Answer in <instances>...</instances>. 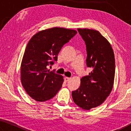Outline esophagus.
<instances>
[{
    "mask_svg": "<svg viewBox=\"0 0 131 131\" xmlns=\"http://www.w3.org/2000/svg\"><path fill=\"white\" fill-rule=\"evenodd\" d=\"M71 79L70 78H68V77H65V78H64V81H65L66 82H68Z\"/></svg>",
    "mask_w": 131,
    "mask_h": 131,
    "instance_id": "34e87169",
    "label": "esophagus"
}]
</instances>
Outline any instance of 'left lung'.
I'll return each instance as SVG.
<instances>
[{
    "label": "left lung",
    "mask_w": 131,
    "mask_h": 131,
    "mask_svg": "<svg viewBox=\"0 0 131 131\" xmlns=\"http://www.w3.org/2000/svg\"><path fill=\"white\" fill-rule=\"evenodd\" d=\"M86 46L87 67L92 71L81 79V85L72 91L74 102L84 110L96 107L109 95L115 75V59L111 45L98 31L78 29Z\"/></svg>",
    "instance_id": "obj_1"
}]
</instances>
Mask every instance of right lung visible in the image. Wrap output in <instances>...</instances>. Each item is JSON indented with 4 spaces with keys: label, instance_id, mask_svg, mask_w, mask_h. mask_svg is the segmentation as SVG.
<instances>
[{
    "label": "right lung",
    "instance_id": "add662e5",
    "mask_svg": "<svg viewBox=\"0 0 131 131\" xmlns=\"http://www.w3.org/2000/svg\"><path fill=\"white\" fill-rule=\"evenodd\" d=\"M77 33L74 30L53 27L38 32L29 40L22 60L20 76L23 87L33 99L48 101L61 89L63 77L47 68L57 60L62 47Z\"/></svg>",
    "mask_w": 131,
    "mask_h": 131
}]
</instances>
